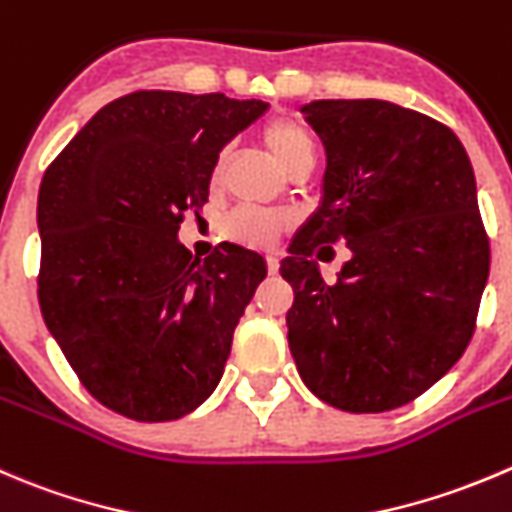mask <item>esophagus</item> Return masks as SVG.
I'll use <instances>...</instances> for the list:
<instances>
[{
  "instance_id": "obj_1",
  "label": "esophagus",
  "mask_w": 512,
  "mask_h": 512,
  "mask_svg": "<svg viewBox=\"0 0 512 512\" xmlns=\"http://www.w3.org/2000/svg\"><path fill=\"white\" fill-rule=\"evenodd\" d=\"M265 262H267V272H270V275H277V270H280V257L267 255Z\"/></svg>"
}]
</instances>
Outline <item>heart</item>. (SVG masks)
<instances>
[{
    "mask_svg": "<svg viewBox=\"0 0 512 512\" xmlns=\"http://www.w3.org/2000/svg\"><path fill=\"white\" fill-rule=\"evenodd\" d=\"M262 142H265L272 160L285 172H292L295 167L315 160V142H312L310 132L295 119L280 117L267 122L265 130H262ZM225 165L227 150H222L212 165V182H220ZM287 225H290V217L282 215V212H260L252 210V207H240L225 220V232L232 240H240L245 245L265 247L272 245Z\"/></svg>",
    "mask_w": 512,
    "mask_h": 512,
    "instance_id": "b5f03b06",
    "label": "heart"
}]
</instances>
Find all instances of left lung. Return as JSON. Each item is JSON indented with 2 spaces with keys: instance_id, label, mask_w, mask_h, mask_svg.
<instances>
[{
  "instance_id": "left-lung-1",
  "label": "left lung",
  "mask_w": 512,
  "mask_h": 512,
  "mask_svg": "<svg viewBox=\"0 0 512 512\" xmlns=\"http://www.w3.org/2000/svg\"><path fill=\"white\" fill-rule=\"evenodd\" d=\"M327 152L322 205L280 272L287 342L307 388L345 413H385L433 388L475 332L490 242L475 175L450 127L382 99L302 107ZM345 239L327 286L311 262Z\"/></svg>"
}]
</instances>
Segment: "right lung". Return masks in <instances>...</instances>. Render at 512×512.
I'll list each match as a JSON object with an SVG mask.
<instances>
[{"label":"right lung","instance_id":"obj_1","mask_svg":"<svg viewBox=\"0 0 512 512\" xmlns=\"http://www.w3.org/2000/svg\"><path fill=\"white\" fill-rule=\"evenodd\" d=\"M265 109L220 92L124 94L44 172L42 317L87 393L124 418L177 420L220 382L265 260L232 242L197 260L177 230L200 217L222 147Z\"/></svg>","mask_w":512,"mask_h":512}]
</instances>
